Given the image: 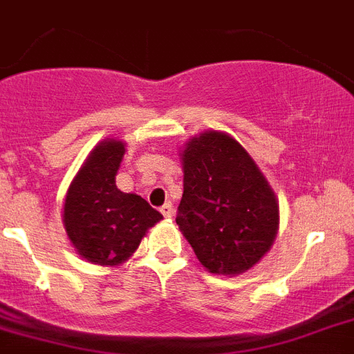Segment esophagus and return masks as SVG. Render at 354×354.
I'll list each match as a JSON object with an SVG mask.
<instances>
[{
    "label": "esophagus",
    "instance_id": "esophagus-1",
    "mask_svg": "<svg viewBox=\"0 0 354 354\" xmlns=\"http://www.w3.org/2000/svg\"><path fill=\"white\" fill-rule=\"evenodd\" d=\"M160 212L163 214V218H171L172 216V205L171 203H165L160 207Z\"/></svg>",
    "mask_w": 354,
    "mask_h": 354
}]
</instances>
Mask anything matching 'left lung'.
I'll list each match as a JSON object with an SVG mask.
<instances>
[{
  "label": "left lung",
  "mask_w": 354,
  "mask_h": 354,
  "mask_svg": "<svg viewBox=\"0 0 354 354\" xmlns=\"http://www.w3.org/2000/svg\"><path fill=\"white\" fill-rule=\"evenodd\" d=\"M183 196L176 223L200 263L236 275L270 250L279 205L250 154L218 131L192 138L182 153Z\"/></svg>",
  "instance_id": "8db88e82"
}]
</instances>
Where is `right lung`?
<instances>
[{
	"mask_svg": "<svg viewBox=\"0 0 354 354\" xmlns=\"http://www.w3.org/2000/svg\"><path fill=\"white\" fill-rule=\"evenodd\" d=\"M126 149L118 140L97 145L64 200V228L90 263L115 266L138 248L147 228L162 219L144 198L115 185Z\"/></svg>",
	"mask_w": 354,
	"mask_h": 354,
	"instance_id": "add662e5",
	"label": "right lung"
}]
</instances>
